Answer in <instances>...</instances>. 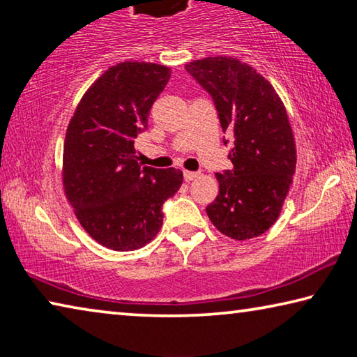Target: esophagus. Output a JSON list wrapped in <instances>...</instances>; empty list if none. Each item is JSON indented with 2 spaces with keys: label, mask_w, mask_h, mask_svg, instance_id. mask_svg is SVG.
<instances>
[{
  "label": "esophagus",
  "mask_w": 357,
  "mask_h": 357,
  "mask_svg": "<svg viewBox=\"0 0 357 357\" xmlns=\"http://www.w3.org/2000/svg\"><path fill=\"white\" fill-rule=\"evenodd\" d=\"M198 176V173L197 172H184V179L187 181V183H189V181H193Z\"/></svg>",
  "instance_id": "obj_1"
}]
</instances>
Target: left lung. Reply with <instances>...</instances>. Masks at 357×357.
<instances>
[{"mask_svg":"<svg viewBox=\"0 0 357 357\" xmlns=\"http://www.w3.org/2000/svg\"><path fill=\"white\" fill-rule=\"evenodd\" d=\"M185 69L213 98L222 130L234 137L233 168L215 174L219 195L206 208L209 220L231 239L257 238L279 217L296 170L285 107L273 84L236 58L197 59Z\"/></svg>","mask_w":357,"mask_h":357,"instance_id":"8db88e82","label":"left lung"}]
</instances>
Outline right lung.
Returning a JSON list of instances; mask_svg holds the SVG:
<instances>
[{"label":"right lung","mask_w":357,"mask_h":357,"mask_svg":"<svg viewBox=\"0 0 357 357\" xmlns=\"http://www.w3.org/2000/svg\"><path fill=\"white\" fill-rule=\"evenodd\" d=\"M170 75L167 66L153 63L112 66L84 93L68 126L66 197L89 236L112 250L153 241L164 222L162 206L183 184L176 168L142 167L134 148Z\"/></svg>","instance_id":"right-lung-1"}]
</instances>
